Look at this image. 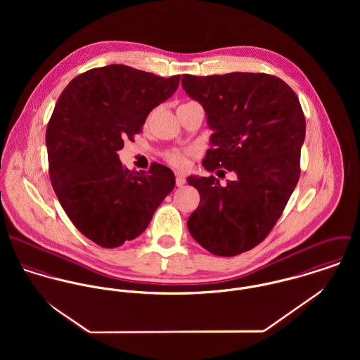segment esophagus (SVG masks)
<instances>
[{"mask_svg":"<svg viewBox=\"0 0 360 360\" xmlns=\"http://www.w3.org/2000/svg\"><path fill=\"white\" fill-rule=\"evenodd\" d=\"M186 184V177L183 174H176V186L183 187Z\"/></svg>","mask_w":360,"mask_h":360,"instance_id":"34e87169","label":"esophagus"}]
</instances>
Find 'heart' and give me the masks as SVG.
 I'll return each mask as SVG.
<instances>
[{"instance_id":"1","label":"heart","mask_w":360,"mask_h":360,"mask_svg":"<svg viewBox=\"0 0 360 360\" xmlns=\"http://www.w3.org/2000/svg\"><path fill=\"white\" fill-rule=\"evenodd\" d=\"M169 162L177 167H184L187 165V155L181 153H173L169 155Z\"/></svg>"}]
</instances>
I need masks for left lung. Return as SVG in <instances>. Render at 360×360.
Segmentation results:
<instances>
[{"instance_id": "left-lung-1", "label": "left lung", "mask_w": 360, "mask_h": 360, "mask_svg": "<svg viewBox=\"0 0 360 360\" xmlns=\"http://www.w3.org/2000/svg\"><path fill=\"white\" fill-rule=\"evenodd\" d=\"M181 86L213 131L204 167L236 174L224 187L213 176L187 179L201 197L187 226L206 251L236 257L267 237L297 187L305 116L291 87L266 73L184 75Z\"/></svg>"}]
</instances>
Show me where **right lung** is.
<instances>
[{"label":"right lung","mask_w":360,"mask_h":360,"mask_svg":"<svg viewBox=\"0 0 360 360\" xmlns=\"http://www.w3.org/2000/svg\"><path fill=\"white\" fill-rule=\"evenodd\" d=\"M179 82L180 75L165 79L115 63L75 77L55 105L46 134L53 191L76 229L103 248L139 237L174 188L169 167L129 170L117 151Z\"/></svg>","instance_id":"add662e5"}]
</instances>
